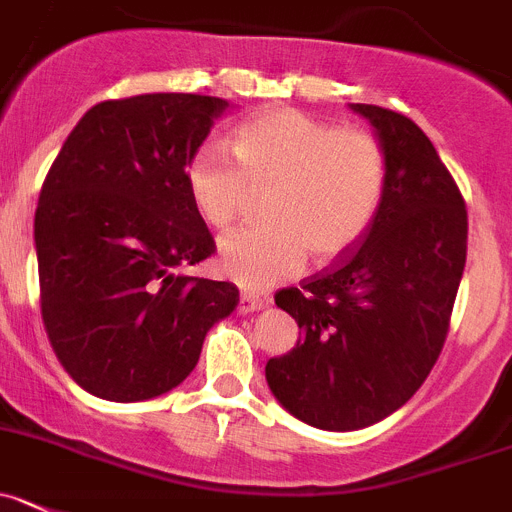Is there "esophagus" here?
Masks as SVG:
<instances>
[{"mask_svg": "<svg viewBox=\"0 0 512 512\" xmlns=\"http://www.w3.org/2000/svg\"><path fill=\"white\" fill-rule=\"evenodd\" d=\"M262 305H265V298H260V295L240 293V305H237V310H240V313H252V310H260Z\"/></svg>", "mask_w": 512, "mask_h": 512, "instance_id": "1", "label": "esophagus"}]
</instances>
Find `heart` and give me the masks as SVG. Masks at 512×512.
I'll use <instances>...</instances> for the list:
<instances>
[{
	"label": "heart",
	"mask_w": 512,
	"mask_h": 512,
	"mask_svg": "<svg viewBox=\"0 0 512 512\" xmlns=\"http://www.w3.org/2000/svg\"><path fill=\"white\" fill-rule=\"evenodd\" d=\"M232 151L202 141L184 166L186 194L204 224L224 229L265 189V224L219 242V270L245 288H267L341 260L364 240L384 207L386 148L371 131L341 128L300 108H272L234 128Z\"/></svg>",
	"instance_id": "1"
}]
</instances>
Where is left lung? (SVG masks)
<instances>
[{
  "label": "left lung",
  "mask_w": 512,
  "mask_h": 512,
  "mask_svg": "<svg viewBox=\"0 0 512 512\" xmlns=\"http://www.w3.org/2000/svg\"><path fill=\"white\" fill-rule=\"evenodd\" d=\"M351 108L386 148L384 207L348 255L275 293L300 338L265 366L280 404L331 432L381 422L424 384L450 331L467 257L465 199L427 133L379 105Z\"/></svg>",
  "instance_id": "1"
}]
</instances>
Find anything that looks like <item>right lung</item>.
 Here are the masks:
<instances>
[{"mask_svg": "<svg viewBox=\"0 0 512 512\" xmlns=\"http://www.w3.org/2000/svg\"><path fill=\"white\" fill-rule=\"evenodd\" d=\"M224 108L194 93L103 100L47 171L35 212L42 323L62 369L93 396L171 391L237 308V285L184 272L214 252L184 166Z\"/></svg>", "mask_w": 512, "mask_h": 512, "instance_id": "right-lung-1", "label": "right lung"}]
</instances>
